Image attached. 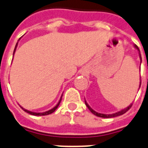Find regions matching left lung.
Returning a JSON list of instances; mask_svg holds the SVG:
<instances>
[{
	"label": "left lung",
	"instance_id": "left-lung-1",
	"mask_svg": "<svg viewBox=\"0 0 148 148\" xmlns=\"http://www.w3.org/2000/svg\"><path fill=\"white\" fill-rule=\"evenodd\" d=\"M134 47L135 48V49L138 50V51H139V57H140V63H141V62H142V60H141V55H140V50H139L138 47L136 45H134ZM140 85H139V88H140ZM85 104H86V106H87V108H88L89 109H90V111L92 112V113L93 114V115H95V116H98V117H101V118H114V117H116V116H122V115H123V114H125L126 112L128 111V109H130V108L132 107V104H130V105L128 106V107L125 108L124 109H122V110H120V111L117 112H116V113H112V114H103V113H99V112H97L94 111L92 108L90 106L88 105V103H86V101L85 100Z\"/></svg>",
	"mask_w": 148,
	"mask_h": 148
}]
</instances>
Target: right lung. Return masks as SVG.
<instances>
[{"mask_svg":"<svg viewBox=\"0 0 148 148\" xmlns=\"http://www.w3.org/2000/svg\"><path fill=\"white\" fill-rule=\"evenodd\" d=\"M20 39H19V40H20ZM17 45H18V42L16 43V44L15 49H14V53H15L16 49V47H17ZM62 97H61V98H60L59 101H58V104L56 106H55V107L52 108V109H50V110H49V111L44 112H31V111H29V110H27V109H24V108H23L22 106H20V107L22 108V109H23L24 111L26 112H27V113H29V114H30V115H32V116H47V115L51 114V113H52V112H55V110H56V109H57V108L58 107V106H59L60 103H61V101H62Z\"/></svg>","mask_w":148,"mask_h":148,"instance_id":"right-lung-1","label":"right lung"}]
</instances>
